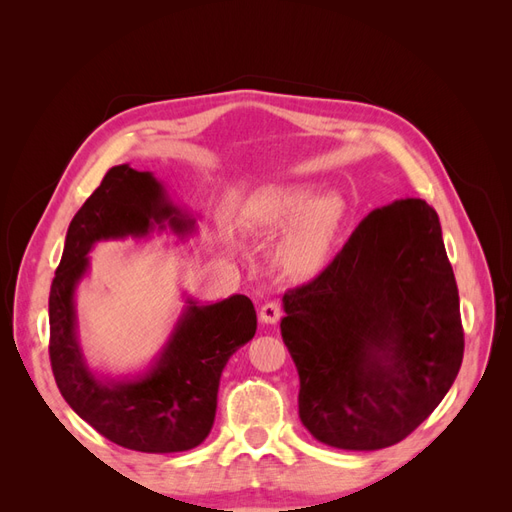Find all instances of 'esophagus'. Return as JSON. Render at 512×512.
Segmentation results:
<instances>
[{
  "instance_id": "34e87169",
  "label": "esophagus",
  "mask_w": 512,
  "mask_h": 512,
  "mask_svg": "<svg viewBox=\"0 0 512 512\" xmlns=\"http://www.w3.org/2000/svg\"><path fill=\"white\" fill-rule=\"evenodd\" d=\"M282 318V307L277 301H269L260 307V320L265 324H275Z\"/></svg>"
}]
</instances>
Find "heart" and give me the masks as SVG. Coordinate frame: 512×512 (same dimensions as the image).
<instances>
[{
    "label": "heart",
    "instance_id": "obj_1",
    "mask_svg": "<svg viewBox=\"0 0 512 512\" xmlns=\"http://www.w3.org/2000/svg\"><path fill=\"white\" fill-rule=\"evenodd\" d=\"M342 218V207L333 196L309 198L305 190H275L260 203V222L282 230L284 265L294 273H314L329 254L335 230Z\"/></svg>",
    "mask_w": 512,
    "mask_h": 512
}]
</instances>
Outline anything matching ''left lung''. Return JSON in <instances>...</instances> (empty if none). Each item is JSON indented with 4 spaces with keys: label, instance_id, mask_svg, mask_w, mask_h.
I'll return each mask as SVG.
<instances>
[{
    "label": "left lung",
    "instance_id": "obj_1",
    "mask_svg": "<svg viewBox=\"0 0 512 512\" xmlns=\"http://www.w3.org/2000/svg\"><path fill=\"white\" fill-rule=\"evenodd\" d=\"M282 301L299 416L322 444L378 451L401 442L459 374L457 282L438 213L421 198L371 211L331 265Z\"/></svg>",
    "mask_w": 512,
    "mask_h": 512
}]
</instances>
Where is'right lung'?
Returning a JSON list of instances; mask_svg holds the SVG:
<instances>
[{
	"instance_id": "obj_1",
	"label": "right lung",
	"mask_w": 512,
	"mask_h": 512,
	"mask_svg": "<svg viewBox=\"0 0 512 512\" xmlns=\"http://www.w3.org/2000/svg\"><path fill=\"white\" fill-rule=\"evenodd\" d=\"M164 224L177 235L194 230V220L170 203L151 173L113 166L72 218L49 294V356L59 393L106 440L141 453L190 451L209 436L222 369L256 333V309L245 294L209 305L188 299L147 374L102 380L87 367L74 312L87 252L98 241L141 239Z\"/></svg>"
}]
</instances>
